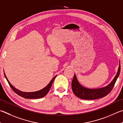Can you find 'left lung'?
<instances>
[{
    "label": "left lung",
    "mask_w": 123,
    "mask_h": 123,
    "mask_svg": "<svg viewBox=\"0 0 123 123\" xmlns=\"http://www.w3.org/2000/svg\"><path fill=\"white\" fill-rule=\"evenodd\" d=\"M120 71V63L119 61L117 73L111 83L106 86L98 89H89L82 86L78 81L76 76L74 74L72 80V83H71V88H72L73 92L80 98L86 100L98 99L105 97L112 90L117 79L119 76Z\"/></svg>",
    "instance_id": "left-lung-1"
}]
</instances>
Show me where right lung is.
<instances>
[{"instance_id":"add662e5","label":"right lung","mask_w":123,"mask_h":123,"mask_svg":"<svg viewBox=\"0 0 123 123\" xmlns=\"http://www.w3.org/2000/svg\"><path fill=\"white\" fill-rule=\"evenodd\" d=\"M4 75H5L6 79L7 80L9 85H10V87L12 88V90L14 91L17 94L20 96L25 98H27V99H37V98H42L44 96H45L47 94L48 92H49V91L50 89L51 88V86H52L53 82L54 81L55 78L56 77V75L55 76L53 77V79L51 80V81L49 82V83L46 87H44V88L41 89V90L37 91H34V92H24V91H20L18 90V89H16L15 87L13 86L10 83V82H9L7 77H6L5 73H4Z\"/></svg>"}]
</instances>
